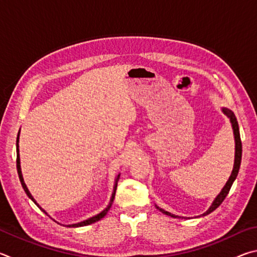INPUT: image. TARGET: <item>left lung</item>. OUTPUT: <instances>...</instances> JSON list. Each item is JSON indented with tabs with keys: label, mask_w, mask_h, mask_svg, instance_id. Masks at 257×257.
<instances>
[{
	"label": "left lung",
	"mask_w": 257,
	"mask_h": 257,
	"mask_svg": "<svg viewBox=\"0 0 257 257\" xmlns=\"http://www.w3.org/2000/svg\"><path fill=\"white\" fill-rule=\"evenodd\" d=\"M223 113L224 114H227L230 121H231V124H232V129H233V135H234V142H236V154H234V164H233V170L231 172V176H230L229 180L227 181V184L223 187V189L221 190V193L217 195L216 198L214 199V202H213L212 205L210 206V208L204 213L202 215H206V214H210L211 212H213L215 210L216 207H219L221 205V203L224 201L225 196H227L230 188H231V186L233 184L234 179H236V177L238 175V171H239V168H240V162H241V152H242V147H241V139H240V134H239V125H238V121L236 119V116H234L233 112L228 110V108H223ZM159 208V207H158ZM159 210L164 213V214L167 215H170L172 217H177L176 215L171 214V213H169L167 211L162 210V208H159Z\"/></svg>",
	"instance_id": "1"
}]
</instances>
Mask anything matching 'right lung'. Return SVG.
Masks as SVG:
<instances>
[{
  "mask_svg": "<svg viewBox=\"0 0 257 257\" xmlns=\"http://www.w3.org/2000/svg\"><path fill=\"white\" fill-rule=\"evenodd\" d=\"M18 143H19V134H18V137H17V170H18V175H19V179H20V182H21V186H23V188H24V190H25V193L27 194V196H28L30 199H32V201H33L35 204H36V205H37L38 207H40L41 210L45 213V214H47V213H46L44 210H43V208H42L40 205H38V204L36 203V201H35L34 197L32 196V194L29 193V190H28V188H27V186H26V184H25L24 178H23V173H21V168H20V158H19V145H18ZM119 177H120V175L118 176V178H116V180H115V185H114V190H113V193H112V197H111L110 204H108V205H107V207L105 208V210L102 211L101 213H99V214L95 215V216H93V217H90V219H88V220L82 221V222H80V223L69 224V225H67V227H84V225H88V224H92V223H94V222H96V221L101 220L102 217L105 216V214L107 213V211L110 210V207H111V205H112L113 199H114V196H115V189H116V186H118Z\"/></svg>",
  "mask_w": 257,
  "mask_h": 257,
  "instance_id": "add662e5",
  "label": "right lung"
}]
</instances>
